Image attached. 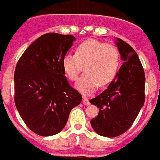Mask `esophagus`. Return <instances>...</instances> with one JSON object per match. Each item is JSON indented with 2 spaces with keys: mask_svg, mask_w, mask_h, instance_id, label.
I'll use <instances>...</instances> for the list:
<instances>
[{
  "mask_svg": "<svg viewBox=\"0 0 160 160\" xmlns=\"http://www.w3.org/2000/svg\"><path fill=\"white\" fill-rule=\"evenodd\" d=\"M82 103L84 105H89V101L87 97H82Z\"/></svg>",
  "mask_w": 160,
  "mask_h": 160,
  "instance_id": "obj_1",
  "label": "esophagus"
}]
</instances>
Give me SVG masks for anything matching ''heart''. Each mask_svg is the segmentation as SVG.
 <instances>
[{
	"label": "heart",
	"mask_w": 160,
	"mask_h": 160,
	"mask_svg": "<svg viewBox=\"0 0 160 160\" xmlns=\"http://www.w3.org/2000/svg\"><path fill=\"white\" fill-rule=\"evenodd\" d=\"M120 52L114 46L95 39L86 40L78 46L75 55L63 58L62 67L71 81H77L83 66L85 75L76 83V89L82 95H90L98 85L108 84L117 73Z\"/></svg>",
	"instance_id": "1"
}]
</instances>
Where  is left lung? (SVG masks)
<instances>
[{"mask_svg": "<svg viewBox=\"0 0 160 160\" xmlns=\"http://www.w3.org/2000/svg\"><path fill=\"white\" fill-rule=\"evenodd\" d=\"M115 45L123 64L107 89L89 100L99 108L90 121L95 132L108 138L119 136L132 126L145 102V72L136 52L121 38Z\"/></svg>", "mask_w": 160, "mask_h": 160, "instance_id": "left-lung-1", "label": "left lung"}]
</instances>
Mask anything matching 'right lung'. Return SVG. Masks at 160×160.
Listing matches in <instances>:
<instances>
[{
	"mask_svg": "<svg viewBox=\"0 0 160 160\" xmlns=\"http://www.w3.org/2000/svg\"><path fill=\"white\" fill-rule=\"evenodd\" d=\"M72 35L46 33L32 43L14 71V102L26 125L40 136L62 131L82 96L69 84L62 60L73 45Z\"/></svg>",
	"mask_w": 160,
	"mask_h": 160,
	"instance_id": "right-lung-1",
	"label": "right lung"
}]
</instances>
